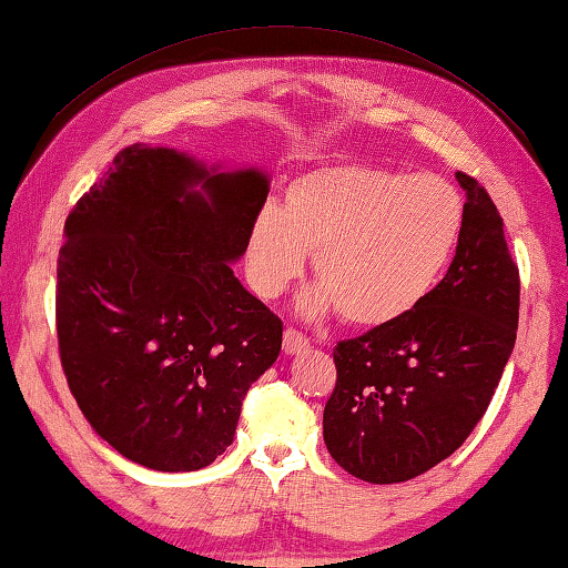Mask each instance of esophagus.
I'll list each match as a JSON object with an SVG mask.
<instances>
[{
	"instance_id": "34e87169",
	"label": "esophagus",
	"mask_w": 568,
	"mask_h": 568,
	"mask_svg": "<svg viewBox=\"0 0 568 568\" xmlns=\"http://www.w3.org/2000/svg\"><path fill=\"white\" fill-rule=\"evenodd\" d=\"M307 347H311V339H307L303 333H297V329H293V327L285 329V335H283V353L285 355H301Z\"/></svg>"
}]
</instances>
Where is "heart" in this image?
Returning a JSON list of instances; mask_svg holds the SVG:
<instances>
[{
    "instance_id": "obj_1",
    "label": "heart",
    "mask_w": 568,
    "mask_h": 568,
    "mask_svg": "<svg viewBox=\"0 0 568 568\" xmlns=\"http://www.w3.org/2000/svg\"><path fill=\"white\" fill-rule=\"evenodd\" d=\"M464 201L439 176L337 163L287 183L283 209L255 213L245 243L253 291L273 301L315 251L317 283L297 297L305 317L343 313L357 327H385L435 291L462 239Z\"/></svg>"
}]
</instances>
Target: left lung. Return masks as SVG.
<instances>
[{"instance_id":"8db88e82","label":"left lung","mask_w":568,"mask_h":568,"mask_svg":"<svg viewBox=\"0 0 568 568\" xmlns=\"http://www.w3.org/2000/svg\"><path fill=\"white\" fill-rule=\"evenodd\" d=\"M457 181L467 221L442 283L415 313L335 347L323 437L363 481H407L459 449L517 343L519 267L504 221L477 181Z\"/></svg>"}]
</instances>
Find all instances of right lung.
Returning <instances> with one entry per match:
<instances>
[{"instance_id": "1", "label": "right lung", "mask_w": 568, "mask_h": 568, "mask_svg": "<svg viewBox=\"0 0 568 568\" xmlns=\"http://www.w3.org/2000/svg\"><path fill=\"white\" fill-rule=\"evenodd\" d=\"M267 191L263 169L133 143L67 219L61 365L121 457L156 471L209 467L281 355L283 323L233 273Z\"/></svg>"}]
</instances>
